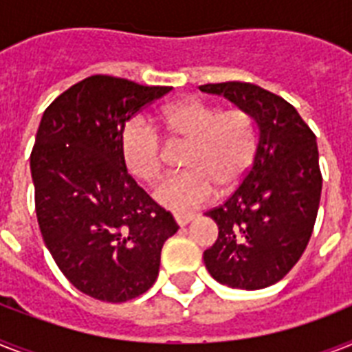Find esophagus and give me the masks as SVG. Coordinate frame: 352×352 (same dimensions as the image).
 I'll list each match as a JSON object with an SVG mask.
<instances>
[{"label": "esophagus", "instance_id": "34e87169", "mask_svg": "<svg viewBox=\"0 0 352 352\" xmlns=\"http://www.w3.org/2000/svg\"><path fill=\"white\" fill-rule=\"evenodd\" d=\"M195 219V215L193 214H175V221L179 226H186L190 221Z\"/></svg>", "mask_w": 352, "mask_h": 352}]
</instances>
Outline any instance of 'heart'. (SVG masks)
Masks as SVG:
<instances>
[{"instance_id":"1","label":"heart","mask_w":352,"mask_h":352,"mask_svg":"<svg viewBox=\"0 0 352 352\" xmlns=\"http://www.w3.org/2000/svg\"><path fill=\"white\" fill-rule=\"evenodd\" d=\"M160 129L171 146H186V171L155 190L157 203L171 212H188L210 201L214 190L237 188L250 171L257 148L256 122L245 109H226L197 98L175 102L160 113ZM126 170L142 182H155L164 170L166 148L146 118L135 117L120 131Z\"/></svg>"}]
</instances>
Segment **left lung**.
I'll use <instances>...</instances> for the list:
<instances>
[{
  "label": "left lung",
  "mask_w": 352,
  "mask_h": 352,
  "mask_svg": "<svg viewBox=\"0 0 352 352\" xmlns=\"http://www.w3.org/2000/svg\"><path fill=\"white\" fill-rule=\"evenodd\" d=\"M199 89L228 98L259 127L250 171L225 203L206 212L219 235L204 250V265L232 289H265L289 274L311 239L322 197L316 135L294 106L259 85Z\"/></svg>",
  "instance_id": "left-lung-1"
}]
</instances>
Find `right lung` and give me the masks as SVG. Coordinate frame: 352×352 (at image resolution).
Segmentation results:
<instances>
[{
    "label": "right lung",
    "mask_w": 352,
    "mask_h": 352,
    "mask_svg": "<svg viewBox=\"0 0 352 352\" xmlns=\"http://www.w3.org/2000/svg\"><path fill=\"white\" fill-rule=\"evenodd\" d=\"M170 91L95 74L41 117L30 153L38 225L63 276L95 300L144 294L159 276L162 245L179 230L120 157L122 127Z\"/></svg>",
    "instance_id": "obj_1"
}]
</instances>
